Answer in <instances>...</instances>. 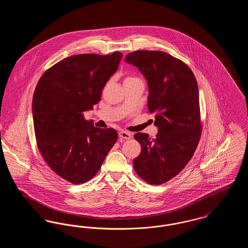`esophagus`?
I'll list each match as a JSON object with an SVG mask.
<instances>
[{"instance_id":"obj_1","label":"esophagus","mask_w":248,"mask_h":248,"mask_svg":"<svg viewBox=\"0 0 248 248\" xmlns=\"http://www.w3.org/2000/svg\"><path fill=\"white\" fill-rule=\"evenodd\" d=\"M119 138L123 139V140H129L131 139V133L126 132V131H119Z\"/></svg>"}]
</instances>
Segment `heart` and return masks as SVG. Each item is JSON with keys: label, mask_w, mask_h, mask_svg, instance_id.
Instances as JSON below:
<instances>
[{"label": "heart", "mask_w": 248, "mask_h": 248, "mask_svg": "<svg viewBox=\"0 0 248 248\" xmlns=\"http://www.w3.org/2000/svg\"><path fill=\"white\" fill-rule=\"evenodd\" d=\"M132 79H137V78H135V77H126V78L124 79V81H126V80H132Z\"/></svg>", "instance_id": "heart-1"}]
</instances>
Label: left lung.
Returning <instances> with one entry per match:
<instances>
[{"instance_id": "8db88e82", "label": "left lung", "mask_w": 248, "mask_h": 248, "mask_svg": "<svg viewBox=\"0 0 248 248\" xmlns=\"http://www.w3.org/2000/svg\"><path fill=\"white\" fill-rule=\"evenodd\" d=\"M146 77L149 112L155 114L158 134L134 138L141 153L133 161L137 174L151 185H161L178 175L189 163L200 141L199 91L188 65L163 51L137 50L125 56Z\"/></svg>"}]
</instances>
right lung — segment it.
Listing matches in <instances>:
<instances>
[{
	"label": "right lung",
	"mask_w": 248,
	"mask_h": 248,
	"mask_svg": "<svg viewBox=\"0 0 248 248\" xmlns=\"http://www.w3.org/2000/svg\"><path fill=\"white\" fill-rule=\"evenodd\" d=\"M123 54H80L45 71L32 98L38 150L58 176L82 184L96 175L117 141L113 128H97L83 112L99 102L102 89L117 71Z\"/></svg>",
	"instance_id": "1"
}]
</instances>
